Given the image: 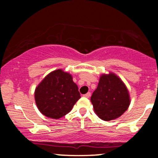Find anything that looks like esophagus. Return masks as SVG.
I'll list each match as a JSON object with an SVG mask.
<instances>
[{
  "label": "esophagus",
  "instance_id": "1",
  "mask_svg": "<svg viewBox=\"0 0 158 158\" xmlns=\"http://www.w3.org/2000/svg\"><path fill=\"white\" fill-rule=\"evenodd\" d=\"M84 97H87V98H89L90 97V92H88V93H87L86 94H85Z\"/></svg>",
  "mask_w": 158,
  "mask_h": 158
}]
</instances>
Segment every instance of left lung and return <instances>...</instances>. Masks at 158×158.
<instances>
[{
  "label": "left lung",
  "instance_id": "obj_1",
  "mask_svg": "<svg viewBox=\"0 0 158 158\" xmlns=\"http://www.w3.org/2000/svg\"><path fill=\"white\" fill-rule=\"evenodd\" d=\"M90 101L96 114L105 121L118 118L131 103L126 85L112 72L100 76L97 88L92 94Z\"/></svg>",
  "mask_w": 158,
  "mask_h": 158
}]
</instances>
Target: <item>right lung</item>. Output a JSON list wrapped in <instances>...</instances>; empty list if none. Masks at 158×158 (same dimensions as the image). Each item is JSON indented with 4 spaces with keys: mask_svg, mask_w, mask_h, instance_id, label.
I'll list each match as a JSON object with an SVG mask.
<instances>
[{
    "mask_svg": "<svg viewBox=\"0 0 158 158\" xmlns=\"http://www.w3.org/2000/svg\"><path fill=\"white\" fill-rule=\"evenodd\" d=\"M80 98L72 75L61 69L48 74L35 90L38 109L52 119H57L66 115Z\"/></svg>",
    "mask_w": 158,
    "mask_h": 158,
    "instance_id": "right-lung-1",
    "label": "right lung"
}]
</instances>
